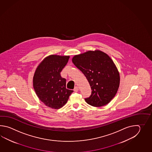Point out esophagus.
<instances>
[{"instance_id": "esophagus-1", "label": "esophagus", "mask_w": 152, "mask_h": 152, "mask_svg": "<svg viewBox=\"0 0 152 152\" xmlns=\"http://www.w3.org/2000/svg\"><path fill=\"white\" fill-rule=\"evenodd\" d=\"M78 91H79V88H78L77 86H75V88H74V91L75 92H77Z\"/></svg>"}]
</instances>
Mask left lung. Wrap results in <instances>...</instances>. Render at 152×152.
Listing matches in <instances>:
<instances>
[{"mask_svg": "<svg viewBox=\"0 0 152 152\" xmlns=\"http://www.w3.org/2000/svg\"><path fill=\"white\" fill-rule=\"evenodd\" d=\"M72 62L87 78L92 93L85 98L94 107L107 105L115 96L120 83L119 72L110 56L99 50L75 55Z\"/></svg>", "mask_w": 152, "mask_h": 152, "instance_id": "obj_1", "label": "left lung"}]
</instances>
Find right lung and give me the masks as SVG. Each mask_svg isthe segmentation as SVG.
Segmentation results:
<instances>
[{"label": "right lung", "mask_w": 152, "mask_h": 152, "mask_svg": "<svg viewBox=\"0 0 152 152\" xmlns=\"http://www.w3.org/2000/svg\"><path fill=\"white\" fill-rule=\"evenodd\" d=\"M69 58V56L49 55L39 64L34 75L33 87L36 95L52 109L63 107L73 92L66 88V80L60 75Z\"/></svg>", "instance_id": "right-lung-1"}]
</instances>
